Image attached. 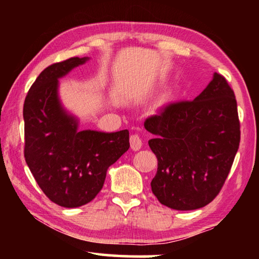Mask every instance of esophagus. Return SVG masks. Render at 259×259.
<instances>
[{"label":"esophagus","mask_w":259,"mask_h":259,"mask_svg":"<svg viewBox=\"0 0 259 259\" xmlns=\"http://www.w3.org/2000/svg\"><path fill=\"white\" fill-rule=\"evenodd\" d=\"M130 146L134 151H139L143 146L142 138L138 135H131L130 136Z\"/></svg>","instance_id":"obj_1"}]
</instances>
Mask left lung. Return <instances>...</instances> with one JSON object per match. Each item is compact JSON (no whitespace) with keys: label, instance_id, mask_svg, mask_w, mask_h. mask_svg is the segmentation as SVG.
<instances>
[{"label":"left lung","instance_id":"obj_1","mask_svg":"<svg viewBox=\"0 0 259 259\" xmlns=\"http://www.w3.org/2000/svg\"><path fill=\"white\" fill-rule=\"evenodd\" d=\"M144 125L155 135L148 145L157 157L151 183L157 200L183 211L211 202L240 144L235 96L225 78L213 73L194 100L170 104Z\"/></svg>","mask_w":259,"mask_h":259}]
</instances>
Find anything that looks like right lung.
Masks as SVG:
<instances>
[{
	"label": "right lung",
	"instance_id": "right-lung-1",
	"mask_svg": "<svg viewBox=\"0 0 259 259\" xmlns=\"http://www.w3.org/2000/svg\"><path fill=\"white\" fill-rule=\"evenodd\" d=\"M89 59L74 57L47 67L24 104L26 163L43 193L65 208L94 200L107 169L130 147L128 130H80L78 117L61 103L59 78Z\"/></svg>",
	"mask_w": 259,
	"mask_h": 259
}]
</instances>
